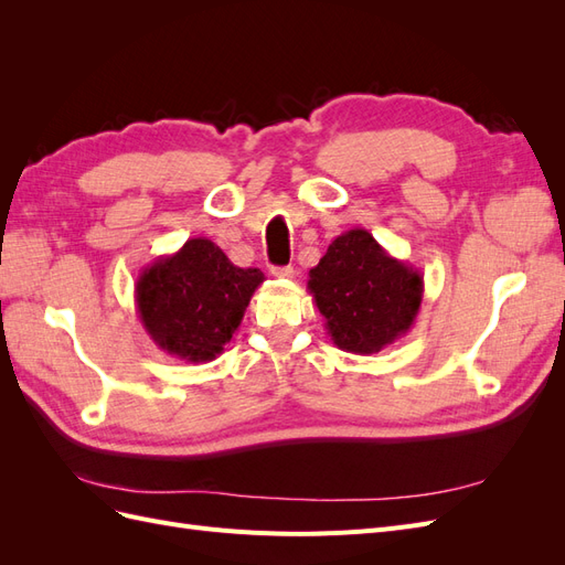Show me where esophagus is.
Masks as SVG:
<instances>
[{
	"mask_svg": "<svg viewBox=\"0 0 565 565\" xmlns=\"http://www.w3.org/2000/svg\"><path fill=\"white\" fill-rule=\"evenodd\" d=\"M270 276L280 278V280H289V278H295V268L292 266H273Z\"/></svg>",
	"mask_w": 565,
	"mask_h": 565,
	"instance_id": "1",
	"label": "esophagus"
}]
</instances>
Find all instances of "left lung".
I'll use <instances>...</instances> for the list:
<instances>
[{"instance_id": "obj_1", "label": "left lung", "mask_w": 565, "mask_h": 565, "mask_svg": "<svg viewBox=\"0 0 565 565\" xmlns=\"http://www.w3.org/2000/svg\"><path fill=\"white\" fill-rule=\"evenodd\" d=\"M309 289L334 347L358 355L386 349L413 328L422 297V273L391 256L372 233L351 228L334 237Z\"/></svg>"}]
</instances>
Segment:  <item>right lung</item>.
Segmentation results:
<instances>
[{
  "label": "right lung",
  "instance_id": "1",
  "mask_svg": "<svg viewBox=\"0 0 565 565\" xmlns=\"http://www.w3.org/2000/svg\"><path fill=\"white\" fill-rule=\"evenodd\" d=\"M262 282L259 268L235 266L207 237H191L139 273L136 313L164 353L185 363H210L241 328Z\"/></svg>",
  "mask_w": 565,
  "mask_h": 565
}]
</instances>
